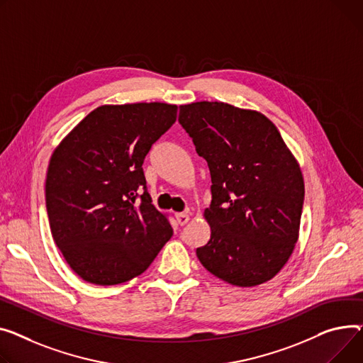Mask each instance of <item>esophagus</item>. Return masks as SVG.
<instances>
[{"label":"esophagus","mask_w":363,"mask_h":363,"mask_svg":"<svg viewBox=\"0 0 363 363\" xmlns=\"http://www.w3.org/2000/svg\"><path fill=\"white\" fill-rule=\"evenodd\" d=\"M175 219H177L178 225L184 226V225H186V223H188V220H189V216H188L186 213H175Z\"/></svg>","instance_id":"obj_1"}]
</instances>
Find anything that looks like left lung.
Listing matches in <instances>:
<instances>
[{"mask_svg":"<svg viewBox=\"0 0 363 363\" xmlns=\"http://www.w3.org/2000/svg\"><path fill=\"white\" fill-rule=\"evenodd\" d=\"M179 124L206 159L211 235L197 248L204 267L230 284L273 279L299 235L305 185L301 167L272 121L223 102L179 106Z\"/></svg>","mask_w":363,"mask_h":363,"instance_id":"left-lung-1","label":"left lung"}]
</instances>
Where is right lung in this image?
<instances>
[{"instance_id":"obj_1","label":"right lung","mask_w":363,"mask_h":363,"mask_svg":"<svg viewBox=\"0 0 363 363\" xmlns=\"http://www.w3.org/2000/svg\"><path fill=\"white\" fill-rule=\"evenodd\" d=\"M177 105H105L55 149L46 211L57 247L83 280L112 286L141 274L174 230L152 204L143 162L177 121Z\"/></svg>"}]
</instances>
